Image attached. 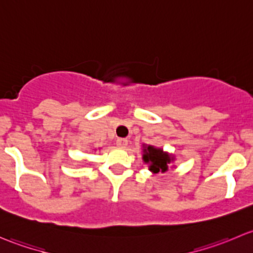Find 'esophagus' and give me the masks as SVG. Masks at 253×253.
I'll list each match as a JSON object with an SVG mask.
<instances>
[{
	"mask_svg": "<svg viewBox=\"0 0 253 253\" xmlns=\"http://www.w3.org/2000/svg\"><path fill=\"white\" fill-rule=\"evenodd\" d=\"M127 144H128V141H127V139H125V138H119L116 141V145L119 148H126Z\"/></svg>",
	"mask_w": 253,
	"mask_h": 253,
	"instance_id": "34e87169",
	"label": "esophagus"
}]
</instances>
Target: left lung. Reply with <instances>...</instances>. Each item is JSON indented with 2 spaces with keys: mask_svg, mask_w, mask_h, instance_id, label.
Here are the masks:
<instances>
[{
  "mask_svg": "<svg viewBox=\"0 0 253 253\" xmlns=\"http://www.w3.org/2000/svg\"><path fill=\"white\" fill-rule=\"evenodd\" d=\"M142 148V160L144 162V164H148V170L153 174H158V172L164 174L169 170V165L175 162L174 154L165 152L163 150V148L147 144H143Z\"/></svg>",
  "mask_w": 253,
  "mask_h": 253,
  "instance_id": "8db88e82",
  "label": "left lung"
}]
</instances>
